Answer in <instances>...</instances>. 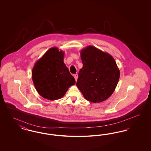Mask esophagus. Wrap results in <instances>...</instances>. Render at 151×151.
Here are the masks:
<instances>
[{
    "label": "esophagus",
    "instance_id": "esophagus-1",
    "mask_svg": "<svg viewBox=\"0 0 151 151\" xmlns=\"http://www.w3.org/2000/svg\"><path fill=\"white\" fill-rule=\"evenodd\" d=\"M74 78H75V80H76V81H77L78 78V74H75V75H74Z\"/></svg>",
    "mask_w": 151,
    "mask_h": 151
}]
</instances>
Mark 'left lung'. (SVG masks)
<instances>
[{"instance_id": "8db88e82", "label": "left lung", "mask_w": 151, "mask_h": 151, "mask_svg": "<svg viewBox=\"0 0 151 151\" xmlns=\"http://www.w3.org/2000/svg\"><path fill=\"white\" fill-rule=\"evenodd\" d=\"M83 67L76 86L86 100L99 103L107 100L115 91L120 71L114 59L93 46L80 51Z\"/></svg>"}]
</instances>
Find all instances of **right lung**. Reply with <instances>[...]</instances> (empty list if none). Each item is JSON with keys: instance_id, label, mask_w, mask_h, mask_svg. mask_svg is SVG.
<instances>
[{"instance_id": "add662e5", "label": "right lung", "mask_w": 151, "mask_h": 151, "mask_svg": "<svg viewBox=\"0 0 151 151\" xmlns=\"http://www.w3.org/2000/svg\"><path fill=\"white\" fill-rule=\"evenodd\" d=\"M65 52L51 47L35 64L32 77L37 92L44 99L57 100L65 96L75 80L63 62Z\"/></svg>"}]
</instances>
